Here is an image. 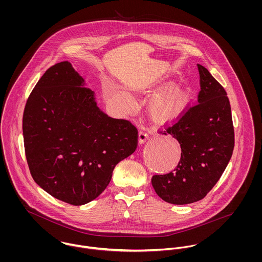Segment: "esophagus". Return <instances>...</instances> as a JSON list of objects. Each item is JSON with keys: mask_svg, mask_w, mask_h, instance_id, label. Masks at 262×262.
<instances>
[{"mask_svg": "<svg viewBox=\"0 0 262 262\" xmlns=\"http://www.w3.org/2000/svg\"><path fill=\"white\" fill-rule=\"evenodd\" d=\"M148 136H149V134H148L147 130L144 129V128H142V129L139 131V135H138V141H139V143H140V144L144 143V142L146 141V139L148 138Z\"/></svg>", "mask_w": 262, "mask_h": 262, "instance_id": "34e87169", "label": "esophagus"}]
</instances>
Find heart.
Wrapping results in <instances>:
<instances>
[{
	"label": "heart",
	"mask_w": 262,
	"mask_h": 262,
	"mask_svg": "<svg viewBox=\"0 0 262 262\" xmlns=\"http://www.w3.org/2000/svg\"><path fill=\"white\" fill-rule=\"evenodd\" d=\"M108 100L123 111H129L133 108L132 98L116 88L108 90ZM186 103L185 93L177 86L170 88L157 95L150 105V117L157 124H166L179 117Z\"/></svg>",
	"instance_id": "b5f03b06"
}]
</instances>
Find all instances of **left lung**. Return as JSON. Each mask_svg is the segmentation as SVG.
<instances>
[{"mask_svg": "<svg viewBox=\"0 0 262 262\" xmlns=\"http://www.w3.org/2000/svg\"><path fill=\"white\" fill-rule=\"evenodd\" d=\"M196 66L201 86L198 104L160 131L180 142V162L172 171L151 179L155 192L174 205L194 203L207 195L223 174L235 143L227 93L206 68Z\"/></svg>", "mask_w": 262, "mask_h": 262, "instance_id": "left-lung-1", "label": "left lung"}]
</instances>
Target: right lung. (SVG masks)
<instances>
[{"label":"right lung","mask_w":262,"mask_h":262,"mask_svg":"<svg viewBox=\"0 0 262 262\" xmlns=\"http://www.w3.org/2000/svg\"><path fill=\"white\" fill-rule=\"evenodd\" d=\"M22 127L33 180L74 206L99 196L115 166L138 145L137 128L102 112L69 61L50 67L40 77L26 102Z\"/></svg>","instance_id":"1"}]
</instances>
